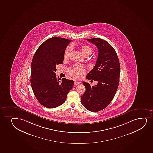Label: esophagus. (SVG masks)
<instances>
[{"instance_id":"obj_1","label":"esophagus","mask_w":153,"mask_h":153,"mask_svg":"<svg viewBox=\"0 0 153 153\" xmlns=\"http://www.w3.org/2000/svg\"><path fill=\"white\" fill-rule=\"evenodd\" d=\"M81 82L79 81H76L74 82V85H77L79 84Z\"/></svg>"}]
</instances>
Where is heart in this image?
<instances>
[{"mask_svg": "<svg viewBox=\"0 0 153 153\" xmlns=\"http://www.w3.org/2000/svg\"><path fill=\"white\" fill-rule=\"evenodd\" d=\"M72 50V46L68 45L66 48L64 52V57L65 59L68 57ZM81 50L84 55H90L92 52V48L88 45H83L81 47ZM86 72L85 67L82 65L76 64L69 69V73L71 76L76 78H80L84 75Z\"/></svg>", "mask_w": 153, "mask_h": 153, "instance_id": "b5f03b06", "label": "heart"}]
</instances>
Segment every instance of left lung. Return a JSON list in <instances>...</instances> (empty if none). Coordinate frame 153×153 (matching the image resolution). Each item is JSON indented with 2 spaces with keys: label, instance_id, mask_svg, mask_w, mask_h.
Segmentation results:
<instances>
[{
  "label": "left lung",
  "instance_id": "1",
  "mask_svg": "<svg viewBox=\"0 0 153 153\" xmlns=\"http://www.w3.org/2000/svg\"><path fill=\"white\" fill-rule=\"evenodd\" d=\"M87 40L97 46L98 55L94 67L86 78L98 83L91 87L83 82L86 91L81 102L89 111L98 112L107 107L115 95L120 83V61L115 49L107 41L98 38Z\"/></svg>",
  "mask_w": 153,
  "mask_h": 153
}]
</instances>
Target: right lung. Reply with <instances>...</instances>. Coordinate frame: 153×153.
<instances>
[{"instance_id":"1","label":"right lung","mask_w":153,"mask_h":153,"mask_svg":"<svg viewBox=\"0 0 153 153\" xmlns=\"http://www.w3.org/2000/svg\"><path fill=\"white\" fill-rule=\"evenodd\" d=\"M71 41L54 37L44 41L32 60L30 83L37 100L45 107L54 108L65 102L74 85L72 80L62 78L60 82L55 72L63 64L66 48Z\"/></svg>"}]
</instances>
